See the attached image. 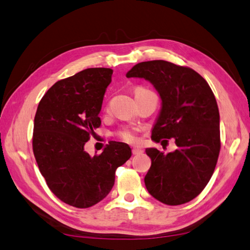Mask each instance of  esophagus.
Listing matches in <instances>:
<instances>
[{"mask_svg":"<svg viewBox=\"0 0 250 250\" xmlns=\"http://www.w3.org/2000/svg\"><path fill=\"white\" fill-rule=\"evenodd\" d=\"M143 153V149L140 148V147H133L132 148V154L133 155H140Z\"/></svg>","mask_w":250,"mask_h":250,"instance_id":"obj_1","label":"esophagus"}]
</instances>
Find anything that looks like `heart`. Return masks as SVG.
I'll use <instances>...</instances> for the list:
<instances>
[{
  "instance_id": "obj_1",
  "label": "heart",
  "mask_w": 250,
  "mask_h": 250,
  "mask_svg": "<svg viewBox=\"0 0 250 250\" xmlns=\"http://www.w3.org/2000/svg\"><path fill=\"white\" fill-rule=\"evenodd\" d=\"M138 90H142L141 87ZM138 129L136 128H121L116 131V136L122 141L126 142V143H134L136 141V136H138Z\"/></svg>"
}]
</instances>
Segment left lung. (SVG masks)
Returning a JSON list of instances; mask_svg holds the SVG:
<instances>
[{"instance_id":"obj_1","label":"left lung","mask_w":250,"mask_h":250,"mask_svg":"<svg viewBox=\"0 0 250 250\" xmlns=\"http://www.w3.org/2000/svg\"><path fill=\"white\" fill-rule=\"evenodd\" d=\"M126 77L153 83L163 101L151 139H174L177 149L145 151L151 160L144 182L148 193L170 206L188 203L206 188L216 168L221 140L216 97L198 72L166 61L142 62ZM164 140L163 142H168Z\"/></svg>"}]
</instances>
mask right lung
Masks as SVG:
<instances>
[{
	"label": "right lung",
	"mask_w": 250,
	"mask_h": 250,
	"mask_svg": "<svg viewBox=\"0 0 250 250\" xmlns=\"http://www.w3.org/2000/svg\"><path fill=\"white\" fill-rule=\"evenodd\" d=\"M110 68H87L57 81L43 95L34 116L32 149L39 170L55 196L76 208L104 199L116 169L131 157L128 144L110 141L94 157L84 144L100 128L99 114Z\"/></svg>",
	"instance_id": "right-lung-1"
}]
</instances>
